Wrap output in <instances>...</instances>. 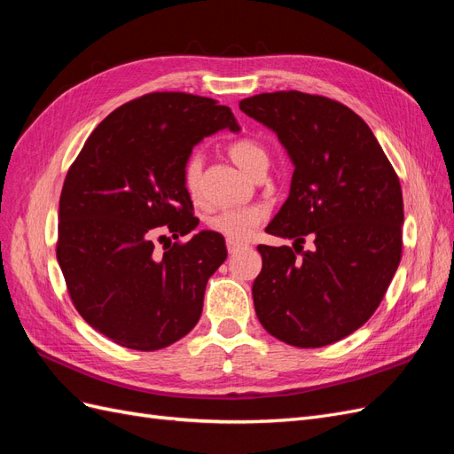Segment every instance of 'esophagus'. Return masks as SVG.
Returning a JSON list of instances; mask_svg holds the SVG:
<instances>
[{
    "label": "esophagus",
    "instance_id": "obj_1",
    "mask_svg": "<svg viewBox=\"0 0 454 454\" xmlns=\"http://www.w3.org/2000/svg\"><path fill=\"white\" fill-rule=\"evenodd\" d=\"M242 242H231V240H227V250H229V254H237L240 248H242Z\"/></svg>",
    "mask_w": 454,
    "mask_h": 454
}]
</instances>
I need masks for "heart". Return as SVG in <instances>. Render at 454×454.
Wrapping results in <instances>:
<instances>
[{
  "instance_id": "obj_1",
  "label": "heart",
  "mask_w": 454,
  "mask_h": 454,
  "mask_svg": "<svg viewBox=\"0 0 454 454\" xmlns=\"http://www.w3.org/2000/svg\"><path fill=\"white\" fill-rule=\"evenodd\" d=\"M227 153L246 174L252 177L265 174L270 164L267 147L254 138H248V136L232 140L227 145ZM202 167H204V159L199 153H193L184 162L182 182L187 193L193 199H197L200 193ZM263 219H265V210L259 208V206H250V208H227L222 212H215L206 219V225H208L212 232L222 235L225 240L246 242L254 235V231L261 222H263Z\"/></svg>"
}]
</instances>
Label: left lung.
Masks as SVG:
<instances>
[{
    "instance_id": "1",
    "label": "left lung",
    "mask_w": 454,
    "mask_h": 454,
    "mask_svg": "<svg viewBox=\"0 0 454 454\" xmlns=\"http://www.w3.org/2000/svg\"><path fill=\"white\" fill-rule=\"evenodd\" d=\"M240 109L277 132L295 167L290 197L265 229L295 244L257 246L255 314L287 345H332L373 316L400 265V177L367 122L337 100L277 90Z\"/></svg>"
}]
</instances>
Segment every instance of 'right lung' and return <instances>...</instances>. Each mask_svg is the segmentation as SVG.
<instances>
[{
	"label": "right lung",
	"mask_w": 454,
	"mask_h": 454,
	"mask_svg": "<svg viewBox=\"0 0 454 454\" xmlns=\"http://www.w3.org/2000/svg\"><path fill=\"white\" fill-rule=\"evenodd\" d=\"M222 129L239 130L227 106L149 92L109 114L66 174L57 259L67 294L83 320L121 347L164 348L200 318L206 282L227 257L223 237L202 231L162 254L155 237H185L199 225L184 162Z\"/></svg>",
	"instance_id": "obj_1"
}]
</instances>
